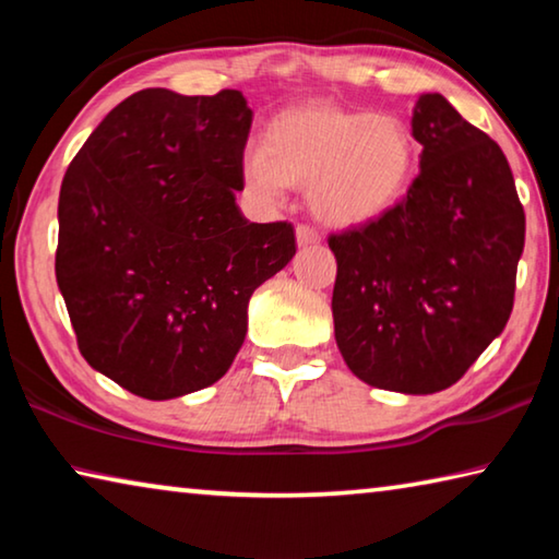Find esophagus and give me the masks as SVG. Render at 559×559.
I'll list each match as a JSON object with an SVG mask.
<instances>
[{"instance_id":"34e87169","label":"esophagus","mask_w":559,"mask_h":559,"mask_svg":"<svg viewBox=\"0 0 559 559\" xmlns=\"http://www.w3.org/2000/svg\"><path fill=\"white\" fill-rule=\"evenodd\" d=\"M320 239H323V236H320L313 229V226H308V224H298L296 226V241H298V246H318Z\"/></svg>"}]
</instances>
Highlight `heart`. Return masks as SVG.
<instances>
[{
    "mask_svg": "<svg viewBox=\"0 0 559 559\" xmlns=\"http://www.w3.org/2000/svg\"><path fill=\"white\" fill-rule=\"evenodd\" d=\"M416 153L404 122L335 103H306L278 112L263 130L261 153L243 157V187L278 202L286 187H310V206L337 229L370 224L409 189Z\"/></svg>",
    "mask_w": 559,
    "mask_h": 559,
    "instance_id": "obj_1",
    "label": "heart"
}]
</instances>
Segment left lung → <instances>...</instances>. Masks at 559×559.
<instances>
[{"label":"left lung","mask_w":559,"mask_h":559,"mask_svg":"<svg viewBox=\"0 0 559 559\" xmlns=\"http://www.w3.org/2000/svg\"><path fill=\"white\" fill-rule=\"evenodd\" d=\"M419 169L404 200L333 234L335 340L377 390L433 394L456 384L513 310L525 212L510 165L439 93L412 116Z\"/></svg>","instance_id":"1"}]
</instances>
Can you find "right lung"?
Returning a JSON list of instances; mask_svg holds the SVG:
<instances>
[{"instance_id": "obj_1", "label": "right lung", "mask_w": 559, "mask_h": 559, "mask_svg": "<svg viewBox=\"0 0 559 559\" xmlns=\"http://www.w3.org/2000/svg\"><path fill=\"white\" fill-rule=\"evenodd\" d=\"M251 120L239 91H138L63 175L56 281L79 349L145 400L222 380L251 293L296 257L293 224L236 206Z\"/></svg>"}]
</instances>
